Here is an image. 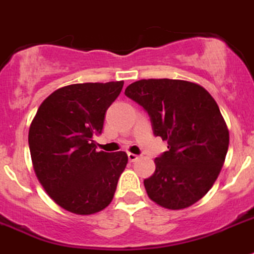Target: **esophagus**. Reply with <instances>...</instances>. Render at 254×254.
Returning <instances> with one entry per match:
<instances>
[{
  "label": "esophagus",
  "instance_id": "esophagus-1",
  "mask_svg": "<svg viewBox=\"0 0 254 254\" xmlns=\"http://www.w3.org/2000/svg\"><path fill=\"white\" fill-rule=\"evenodd\" d=\"M127 158H129V161L130 162H135L136 159L139 158V155H136V154H134V153H127Z\"/></svg>",
  "mask_w": 254,
  "mask_h": 254
}]
</instances>
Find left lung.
Segmentation results:
<instances>
[{"mask_svg":"<svg viewBox=\"0 0 254 254\" xmlns=\"http://www.w3.org/2000/svg\"><path fill=\"white\" fill-rule=\"evenodd\" d=\"M125 95L147 111L153 134L168 144L144 180L148 196L166 209L191 206L211 189L228 152L218 104L205 88L181 79H140Z\"/></svg>","mask_w":254,"mask_h":254,"instance_id":"left-lung-1","label":"left lung"}]
</instances>
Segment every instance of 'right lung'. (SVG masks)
Here are the masks:
<instances>
[{
	"label": "right lung",
	"instance_id": "add662e5",
	"mask_svg": "<svg viewBox=\"0 0 254 254\" xmlns=\"http://www.w3.org/2000/svg\"><path fill=\"white\" fill-rule=\"evenodd\" d=\"M124 82L77 83L43 101L29 130L36 177L59 206L90 215L110 204L127 163L125 152L96 150L105 115Z\"/></svg>",
	"mask_w": 254,
	"mask_h": 254
}]
</instances>
